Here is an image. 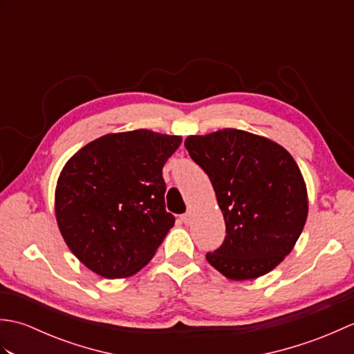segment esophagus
Returning <instances> with one entry per match:
<instances>
[{
    "label": "esophagus",
    "mask_w": 354,
    "mask_h": 354,
    "mask_svg": "<svg viewBox=\"0 0 354 354\" xmlns=\"http://www.w3.org/2000/svg\"><path fill=\"white\" fill-rule=\"evenodd\" d=\"M181 221H183L185 225H189V223L192 222V214H190V213L183 214V216H181Z\"/></svg>",
    "instance_id": "34e87169"
}]
</instances>
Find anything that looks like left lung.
Returning a JSON list of instances; mask_svg holds the SVG:
<instances>
[{
	"instance_id": "8db88e82",
	"label": "left lung",
	"mask_w": 354,
	"mask_h": 354,
	"mask_svg": "<svg viewBox=\"0 0 354 354\" xmlns=\"http://www.w3.org/2000/svg\"><path fill=\"white\" fill-rule=\"evenodd\" d=\"M184 145L212 181L227 227L208 263L236 281L268 274L292 251L307 219L295 160L277 142L239 129L192 135Z\"/></svg>"
}]
</instances>
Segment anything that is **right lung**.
Returning <instances> with one entry per match:
<instances>
[{"instance_id":"add662e5","label":"right lung","mask_w":354,"mask_h":354,"mask_svg":"<svg viewBox=\"0 0 354 354\" xmlns=\"http://www.w3.org/2000/svg\"><path fill=\"white\" fill-rule=\"evenodd\" d=\"M181 141L147 129L109 133L65 164L56 187L57 225L93 272L129 277L153 257L175 225L165 212L162 167Z\"/></svg>"}]
</instances>
